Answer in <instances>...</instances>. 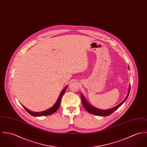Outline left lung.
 Listing matches in <instances>:
<instances>
[{
    "instance_id": "obj_1",
    "label": "left lung",
    "mask_w": 147,
    "mask_h": 147,
    "mask_svg": "<svg viewBox=\"0 0 147 147\" xmlns=\"http://www.w3.org/2000/svg\"><path fill=\"white\" fill-rule=\"evenodd\" d=\"M129 69V66H128ZM130 84L129 85V88L128 90V94L126 96V97L123 100V101H122L120 104H119L118 105L114 107L113 108L109 109H107V110H101V109H98L96 108H95L94 107H93L92 105H91L90 104H89L87 100L86 99V98H84V96L81 94V99L82 102L83 104V105L84 106V108L86 109V110L90 113L92 114H95L96 115H100V116H108L110 114H112L113 112H114L115 111H116L118 108H119V107H121L123 102L127 100V98L129 96V93H130Z\"/></svg>"
}]
</instances>
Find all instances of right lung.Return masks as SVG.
<instances>
[{"mask_svg": "<svg viewBox=\"0 0 147 147\" xmlns=\"http://www.w3.org/2000/svg\"><path fill=\"white\" fill-rule=\"evenodd\" d=\"M67 88V86L65 87L64 88V90L61 91V92L60 94V96H59V98L56 101V102L55 103V104L51 108H49V109H47L46 111H44L43 112H34L30 110H29L28 109H27L26 107H25L23 105H22V106L24 108V109L29 113L31 114L32 115H33L34 117H40V116H45V115H51V114H53V113H55V112L57 111V110L59 109L60 105V102H61V98L63 97L64 94Z\"/></svg>", "mask_w": 147, "mask_h": 147, "instance_id": "obj_1", "label": "right lung"}]
</instances>
